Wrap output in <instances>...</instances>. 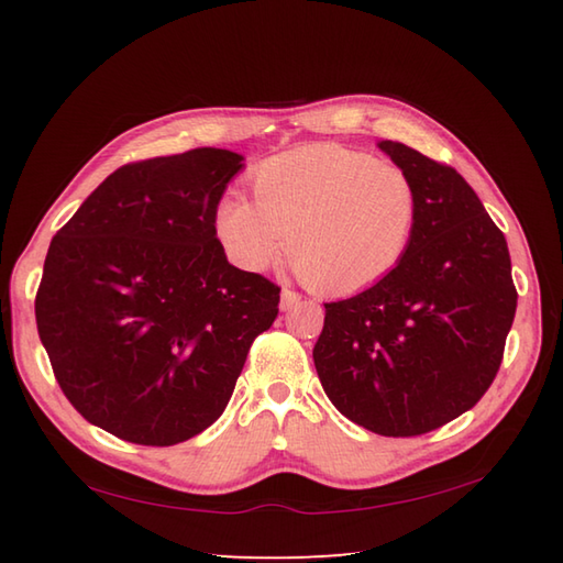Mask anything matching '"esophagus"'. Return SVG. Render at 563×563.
Returning <instances> with one entry per match:
<instances>
[{"label":"esophagus","mask_w":563,"mask_h":563,"mask_svg":"<svg viewBox=\"0 0 563 563\" xmlns=\"http://www.w3.org/2000/svg\"><path fill=\"white\" fill-rule=\"evenodd\" d=\"M300 300H302L300 292H295V290H288V288H285V290L280 292V309H283V312H288V309H292V307L300 305Z\"/></svg>","instance_id":"1"}]
</instances>
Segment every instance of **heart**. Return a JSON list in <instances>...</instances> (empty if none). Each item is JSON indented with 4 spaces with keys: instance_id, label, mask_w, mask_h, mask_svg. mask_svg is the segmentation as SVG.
<instances>
[{
    "instance_id": "b5f03b06",
    "label": "heart",
    "mask_w": 563,
    "mask_h": 563,
    "mask_svg": "<svg viewBox=\"0 0 563 563\" xmlns=\"http://www.w3.org/2000/svg\"><path fill=\"white\" fill-rule=\"evenodd\" d=\"M249 202L227 196L214 234L242 271H263L288 256L309 288L353 295L399 266L418 222V190L399 164L341 145L275 154L249 176Z\"/></svg>"
}]
</instances>
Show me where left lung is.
Returning a JSON list of instances; mask_svg holds the SVG:
<instances>
[{
    "label": "left lung",
    "instance_id": "8db88e82",
    "mask_svg": "<svg viewBox=\"0 0 563 563\" xmlns=\"http://www.w3.org/2000/svg\"><path fill=\"white\" fill-rule=\"evenodd\" d=\"M379 150L411 174L418 222L401 263L349 300L327 302L314 365L353 423L423 435L479 401L504 361L518 307L504 232L448 164L401 142Z\"/></svg>",
    "mask_w": 563,
    "mask_h": 563
}]
</instances>
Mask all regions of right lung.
Wrapping results in <instances>:
<instances>
[{
    "label": "right lung",
    "mask_w": 563,
    "mask_h": 563,
    "mask_svg": "<svg viewBox=\"0 0 563 563\" xmlns=\"http://www.w3.org/2000/svg\"><path fill=\"white\" fill-rule=\"evenodd\" d=\"M242 154L198 147L115 169L57 230L35 324L89 423L166 448L222 416L280 288L234 268L214 212Z\"/></svg>",
    "instance_id": "add662e5"
}]
</instances>
